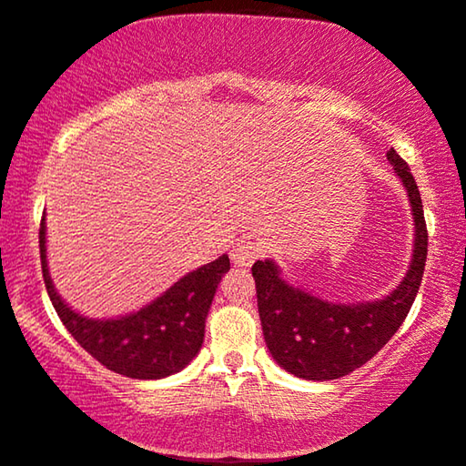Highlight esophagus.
<instances>
[{"instance_id":"1","label":"esophagus","mask_w":466,"mask_h":466,"mask_svg":"<svg viewBox=\"0 0 466 466\" xmlns=\"http://www.w3.org/2000/svg\"><path fill=\"white\" fill-rule=\"evenodd\" d=\"M260 257V248L250 239H241L231 250V260L238 267H250Z\"/></svg>"}]
</instances>
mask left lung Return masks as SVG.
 Instances as JSON below:
<instances>
[{
	"label": "left lung",
	"instance_id": "8db88e82",
	"mask_svg": "<svg viewBox=\"0 0 466 466\" xmlns=\"http://www.w3.org/2000/svg\"><path fill=\"white\" fill-rule=\"evenodd\" d=\"M386 157L403 182L413 216L411 260L397 289L375 301L335 303L284 279L273 258L252 265L267 348L279 367L301 380H339L365 365L390 341L416 301L429 252L422 199L410 165L394 148Z\"/></svg>",
	"mask_w": 466,
	"mask_h": 466
}]
</instances>
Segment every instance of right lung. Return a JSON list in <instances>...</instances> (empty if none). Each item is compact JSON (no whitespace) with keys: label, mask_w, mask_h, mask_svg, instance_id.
<instances>
[{"label":"right lung","mask_w":466,"mask_h":466,"mask_svg":"<svg viewBox=\"0 0 466 466\" xmlns=\"http://www.w3.org/2000/svg\"><path fill=\"white\" fill-rule=\"evenodd\" d=\"M44 284L61 322L76 341L114 373L131 380H163L182 371L199 354L208 311L225 273L227 254L197 267L150 303L116 318H88L69 308L48 271L46 214L40 225Z\"/></svg>","instance_id":"right-lung-1"}]
</instances>
